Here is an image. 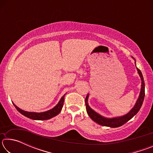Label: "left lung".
<instances>
[{
  "mask_svg": "<svg viewBox=\"0 0 153 153\" xmlns=\"http://www.w3.org/2000/svg\"><path fill=\"white\" fill-rule=\"evenodd\" d=\"M134 59V57H132ZM137 71H138V73L140 75V77L142 79V88H141V91L140 93V96L138 99L137 100V102L136 105L133 107L132 109H131L129 112L126 114V115L121 116L120 117H115V118H111V119H108L105 118L102 116L100 115L99 114L96 113L94 111H93L91 108L89 107L88 104V94L86 96V99H85V104H86V111L88 115H89V117L92 119V120L95 121L96 123L99 124L100 126H107V127H111V128H118V127H120L123 126V124L128 122L129 120H130L131 118H132L134 115L137 114L139 110L142 107V103H143L144 99V96H145V84L144 81L143 76H142V72L138 68H137Z\"/></svg>",
  "mask_w": 153,
  "mask_h": 153,
  "instance_id": "1",
  "label": "left lung"
}]
</instances>
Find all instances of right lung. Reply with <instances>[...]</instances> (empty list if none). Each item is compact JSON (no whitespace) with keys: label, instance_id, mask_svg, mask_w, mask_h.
Returning <instances> with one entry per match:
<instances>
[{"label":"right lung","instance_id":"1","mask_svg":"<svg viewBox=\"0 0 153 153\" xmlns=\"http://www.w3.org/2000/svg\"><path fill=\"white\" fill-rule=\"evenodd\" d=\"M65 95V94H64V96H63V97L61 98L60 101L59 102L58 104L56 105L55 107L52 108L51 110H49L48 111H45V112H43V113L27 112V111H23L19 107H17L14 103L13 105L15 106V107L16 108V109L19 111L21 114H22L23 115L25 116V117H27L30 119H32V120H49V119H51L52 117H55L56 115H57L58 114L61 112V111L63 106Z\"/></svg>","mask_w":153,"mask_h":153}]
</instances>
